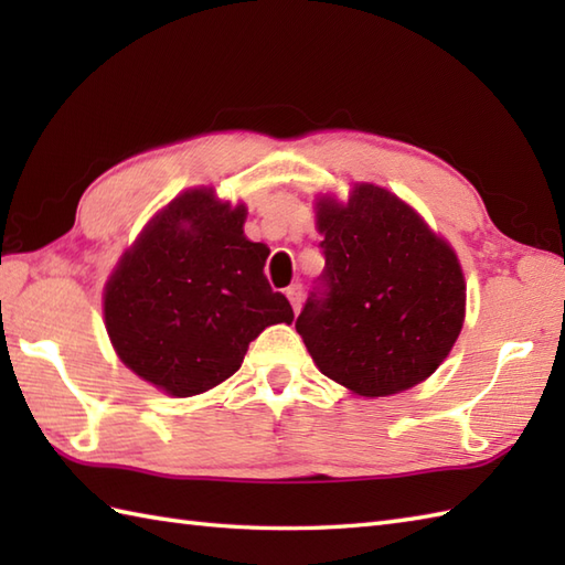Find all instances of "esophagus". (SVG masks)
<instances>
[{"instance_id": "34e87169", "label": "esophagus", "mask_w": 565, "mask_h": 565, "mask_svg": "<svg viewBox=\"0 0 565 565\" xmlns=\"http://www.w3.org/2000/svg\"><path fill=\"white\" fill-rule=\"evenodd\" d=\"M286 298H289V301H291V308L298 310V308H301L303 289H301V286H298V284H294V286H289V289H286Z\"/></svg>"}]
</instances>
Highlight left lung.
I'll return each mask as SVG.
<instances>
[{"label": "left lung", "instance_id": "left-lung-1", "mask_svg": "<svg viewBox=\"0 0 565 565\" xmlns=\"http://www.w3.org/2000/svg\"><path fill=\"white\" fill-rule=\"evenodd\" d=\"M326 255L296 320L316 366L364 398L417 386L459 338L466 284L456 252L388 189L318 201Z\"/></svg>", "mask_w": 565, "mask_h": 565}]
</instances>
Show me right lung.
<instances>
[{
	"instance_id": "obj_1",
	"label": "right lung",
	"mask_w": 565,
	"mask_h": 565,
	"mask_svg": "<svg viewBox=\"0 0 565 565\" xmlns=\"http://www.w3.org/2000/svg\"><path fill=\"white\" fill-rule=\"evenodd\" d=\"M245 215L213 189H189L106 281L104 320L118 359L177 398L231 379L264 328L294 320L264 276L269 247L245 237Z\"/></svg>"
}]
</instances>
